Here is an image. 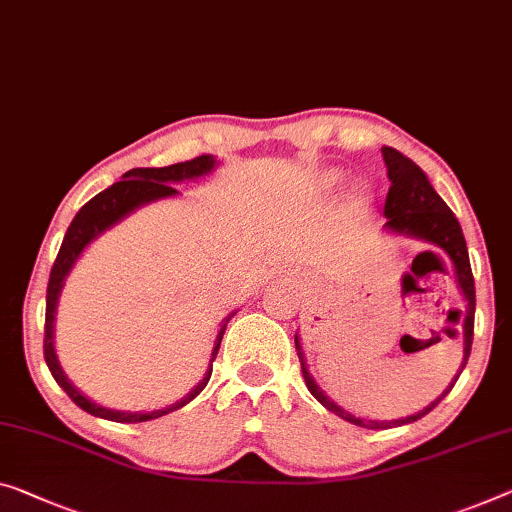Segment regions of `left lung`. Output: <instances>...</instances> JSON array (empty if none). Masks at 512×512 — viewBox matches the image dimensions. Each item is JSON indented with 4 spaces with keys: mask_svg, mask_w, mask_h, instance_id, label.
I'll list each match as a JSON object with an SVG mask.
<instances>
[{
    "mask_svg": "<svg viewBox=\"0 0 512 512\" xmlns=\"http://www.w3.org/2000/svg\"><path fill=\"white\" fill-rule=\"evenodd\" d=\"M381 156H384L388 181H391V188H388L386 202H384V216L388 218L384 227L391 232L409 234V236H416V239H423L427 243H434V246L444 253L446 262H451L453 271H455L457 287H460L464 303H467V310H455L457 322H462V326H464V361H462V370H464V365H467L469 354H471V342H474L476 287H474V273H471L467 241H464L462 227H460V223H457L455 213L448 209V204L437 195V190L432 188V183L427 181L425 172L414 163V160L402 156L400 151H395L391 147L381 149ZM425 253H432V250H425ZM425 253H421V255H425ZM432 255H437V253H432ZM294 345H296V354H299V361H301L305 386H308V391L315 395V400L322 402L324 407L333 411L335 416L345 418V421L354 423L358 427H368V430H386V427H393V425H407V423L418 421V418H423L425 414H430V411L446 398L448 391L455 386V381L462 372V370L457 372L453 384L448 386L444 393H441V398L434 400L430 407H425L423 411H418V414L400 418V421H365V418H356L352 414H347V411L340 409L338 404L329 398V395H324L322 388H319L315 384V379L310 377L308 368H305V358L301 352L299 335H294Z\"/></svg>",
    "mask_w": 512,
    "mask_h": 512,
    "instance_id": "obj_1",
    "label": "left lung"
}]
</instances>
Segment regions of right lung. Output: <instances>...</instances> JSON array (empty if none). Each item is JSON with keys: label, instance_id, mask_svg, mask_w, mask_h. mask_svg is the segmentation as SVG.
Returning a JSON list of instances; mask_svg holds the SVG:
<instances>
[{"label": "right lung", "instance_id": "right-lung-1", "mask_svg": "<svg viewBox=\"0 0 512 512\" xmlns=\"http://www.w3.org/2000/svg\"><path fill=\"white\" fill-rule=\"evenodd\" d=\"M213 156H197L193 160H186V163H174L167 167H135V170L126 172L124 179L112 183L110 188H105L103 193H98L78 211V216L73 218V223L68 225L64 241H61V248L57 253L55 264H52L50 271V280H48V296H45V335H43V356L45 363L55 377L57 384L64 388L68 398H71L80 409H85L87 414L98 416V418H108V421H117V423H142V421H154V418H160L170 411L183 407L193 398L202 393V388L207 386V381L211 377L213 370V361H216V354L220 349V340H223L225 326L230 322V317L225 319V324L220 326L216 345H213L211 352V365L207 370V375L197 384L193 391H190L186 398L179 400L177 404H170V407L158 409V411H149V414H128V411H114V409H105L98 407L96 402L87 400L78 388H75L71 381L66 379L64 372L59 368L57 354H55V345H52V331H55V310H57V299L61 287H64V280L68 276V271L73 269L75 259L85 250L89 241H94L98 234L108 230L114 223H119L121 218L128 216V213L135 211L142 204L160 200V197H170L177 195V190L172 188V183L183 181V179H195L202 177L213 170Z\"/></svg>", "mask_w": 512, "mask_h": 512}]
</instances>
